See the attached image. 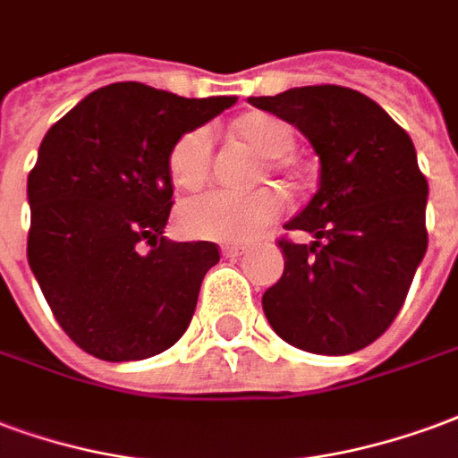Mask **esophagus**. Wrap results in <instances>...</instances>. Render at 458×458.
Returning a JSON list of instances; mask_svg holds the SVG:
<instances>
[{"mask_svg":"<svg viewBox=\"0 0 458 458\" xmlns=\"http://www.w3.org/2000/svg\"><path fill=\"white\" fill-rule=\"evenodd\" d=\"M246 251H249V246H239V243L222 246V256H225V259H239V256H243Z\"/></svg>","mask_w":458,"mask_h":458,"instance_id":"esophagus-1","label":"esophagus"}]
</instances>
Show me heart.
Segmentation results:
<instances>
[{
	"mask_svg": "<svg viewBox=\"0 0 458 458\" xmlns=\"http://www.w3.org/2000/svg\"><path fill=\"white\" fill-rule=\"evenodd\" d=\"M242 133L268 158L288 156L295 136L288 123L268 114H251L239 123ZM212 158V131L197 126L182 133L170 151V178L178 188H197L205 180ZM285 209V197L273 188L251 195L232 190H207L182 202L178 212L180 232L190 239L209 242H249L263 226L278 219Z\"/></svg>",
	"mask_w": 458,
	"mask_h": 458,
	"instance_id": "obj_1",
	"label": "heart"
}]
</instances>
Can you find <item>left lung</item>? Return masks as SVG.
Masks as SVG:
<instances>
[{"label":"left lung","mask_w":458,"mask_h":458,"mask_svg":"<svg viewBox=\"0 0 458 458\" xmlns=\"http://www.w3.org/2000/svg\"><path fill=\"white\" fill-rule=\"evenodd\" d=\"M293 123L319 158L317 192L285 229L315 242H280L283 276L263 293L273 332L325 356L376 342L405 302L427 251V188L412 139L370 97L339 85L249 97Z\"/></svg>","instance_id":"left-lung-1"}]
</instances>
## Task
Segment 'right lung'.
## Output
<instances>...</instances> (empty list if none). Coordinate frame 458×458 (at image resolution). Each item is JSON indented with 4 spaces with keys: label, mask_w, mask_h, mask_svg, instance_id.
I'll use <instances>...</instances> for the list:
<instances>
[{
    "label": "right lung",
    "mask_w": 458,
    "mask_h": 458,
    "mask_svg": "<svg viewBox=\"0 0 458 458\" xmlns=\"http://www.w3.org/2000/svg\"><path fill=\"white\" fill-rule=\"evenodd\" d=\"M233 102L114 82L43 136L26 185L29 266L65 335L97 359L141 361L185 335L219 249L163 236L170 151Z\"/></svg>",
    "instance_id": "right-lung-1"
}]
</instances>
